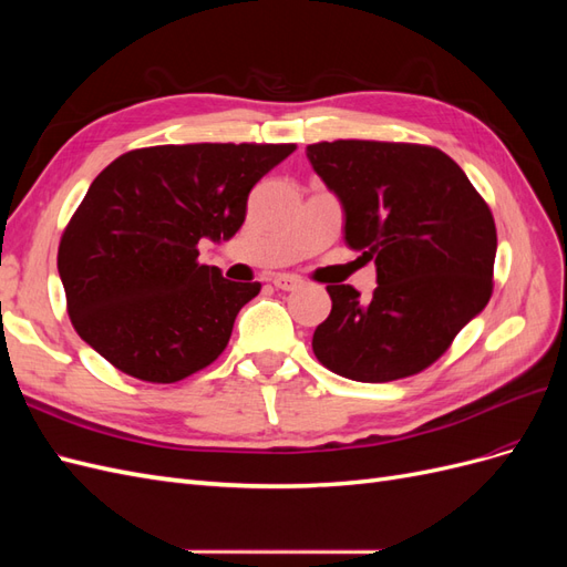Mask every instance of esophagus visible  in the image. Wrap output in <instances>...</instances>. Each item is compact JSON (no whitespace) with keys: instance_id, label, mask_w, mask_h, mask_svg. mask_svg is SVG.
Segmentation results:
<instances>
[{"instance_id":"34e87169","label":"esophagus","mask_w":567,"mask_h":567,"mask_svg":"<svg viewBox=\"0 0 567 567\" xmlns=\"http://www.w3.org/2000/svg\"><path fill=\"white\" fill-rule=\"evenodd\" d=\"M271 284L279 290H296V288H300L302 281L298 277H293V274H279V277L271 279Z\"/></svg>"}]
</instances>
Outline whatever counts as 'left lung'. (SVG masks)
I'll use <instances>...</instances> for the list:
<instances>
[{
	"instance_id": "1",
	"label": "left lung",
	"mask_w": 567,
	"mask_h": 567,
	"mask_svg": "<svg viewBox=\"0 0 567 567\" xmlns=\"http://www.w3.org/2000/svg\"><path fill=\"white\" fill-rule=\"evenodd\" d=\"M307 161L346 215V244L375 265L369 302L326 286L331 315L312 350L362 383L431 367L492 296L496 229L487 203L440 148L390 142H321Z\"/></svg>"
}]
</instances>
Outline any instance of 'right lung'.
Instances as JSON below:
<instances>
[{"label": "right lung", "mask_w": 567, "mask_h": 567, "mask_svg": "<svg viewBox=\"0 0 567 567\" xmlns=\"http://www.w3.org/2000/svg\"><path fill=\"white\" fill-rule=\"evenodd\" d=\"M293 144H186L115 158L82 198L59 246V277L80 338L127 375L186 379L227 348L260 284L198 262V241H229L250 188Z\"/></svg>", "instance_id": "add662e5"}]
</instances>
